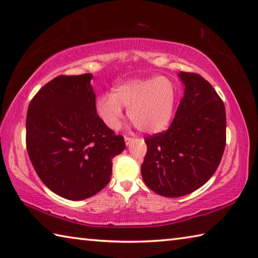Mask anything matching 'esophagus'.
<instances>
[{
	"instance_id": "obj_1",
	"label": "esophagus",
	"mask_w": 258,
	"mask_h": 258,
	"mask_svg": "<svg viewBox=\"0 0 258 258\" xmlns=\"http://www.w3.org/2000/svg\"><path fill=\"white\" fill-rule=\"evenodd\" d=\"M124 139H125V143H126V146H128L130 143L133 141V138H130V137H125Z\"/></svg>"
}]
</instances>
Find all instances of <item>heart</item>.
<instances>
[{"instance_id":"b5f03b06","label":"heart","mask_w":258,"mask_h":258,"mask_svg":"<svg viewBox=\"0 0 258 258\" xmlns=\"http://www.w3.org/2000/svg\"><path fill=\"white\" fill-rule=\"evenodd\" d=\"M176 103V87L166 77L130 80L113 87L111 94L97 100V112L109 128L119 127L123 107L138 130L158 133L165 130L173 117Z\"/></svg>"}]
</instances>
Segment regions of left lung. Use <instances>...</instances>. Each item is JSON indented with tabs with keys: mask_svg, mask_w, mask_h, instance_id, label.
Listing matches in <instances>:
<instances>
[{
	"mask_svg": "<svg viewBox=\"0 0 258 258\" xmlns=\"http://www.w3.org/2000/svg\"><path fill=\"white\" fill-rule=\"evenodd\" d=\"M184 95L167 131L145 139L141 166L147 186L164 197H181L203 186L221 163L226 142L224 103L198 74H178Z\"/></svg>",
	"mask_w": 258,
	"mask_h": 258,
	"instance_id": "left-lung-1",
	"label": "left lung"
}]
</instances>
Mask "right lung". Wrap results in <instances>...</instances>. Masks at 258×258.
<instances>
[{
    "instance_id": "1",
    "label": "right lung",
    "mask_w": 258,
    "mask_h": 258,
    "mask_svg": "<svg viewBox=\"0 0 258 258\" xmlns=\"http://www.w3.org/2000/svg\"><path fill=\"white\" fill-rule=\"evenodd\" d=\"M92 74L60 75L29 103L26 147L42 182L60 197L83 200L106 186L112 158L125 149L97 113Z\"/></svg>"
}]
</instances>
